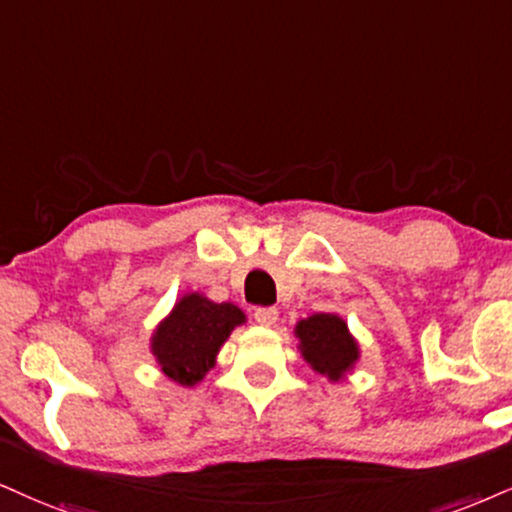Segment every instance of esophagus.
<instances>
[{
	"mask_svg": "<svg viewBox=\"0 0 512 512\" xmlns=\"http://www.w3.org/2000/svg\"><path fill=\"white\" fill-rule=\"evenodd\" d=\"M254 318H256L258 325L273 327L277 323V311H275V308H256Z\"/></svg>",
	"mask_w": 512,
	"mask_h": 512,
	"instance_id": "34e87169",
	"label": "esophagus"
}]
</instances>
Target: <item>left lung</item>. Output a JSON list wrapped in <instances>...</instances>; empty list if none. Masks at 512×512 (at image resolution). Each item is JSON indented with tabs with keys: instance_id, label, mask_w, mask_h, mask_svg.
Instances as JSON below:
<instances>
[{
	"instance_id": "left-lung-1",
	"label": "left lung",
	"mask_w": 512,
	"mask_h": 512,
	"mask_svg": "<svg viewBox=\"0 0 512 512\" xmlns=\"http://www.w3.org/2000/svg\"><path fill=\"white\" fill-rule=\"evenodd\" d=\"M296 349L313 372L330 382H344L361 361V346L339 313H313L294 325Z\"/></svg>"
}]
</instances>
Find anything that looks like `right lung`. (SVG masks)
I'll return each instance as SVG.
<instances>
[{
	"instance_id": "add662e5",
	"label": "right lung",
	"mask_w": 512,
	"mask_h": 512,
	"mask_svg": "<svg viewBox=\"0 0 512 512\" xmlns=\"http://www.w3.org/2000/svg\"><path fill=\"white\" fill-rule=\"evenodd\" d=\"M244 323V311L232 301L216 304L201 292H187L154 327L149 351L170 382L192 389L216 368L227 337Z\"/></svg>"
}]
</instances>
